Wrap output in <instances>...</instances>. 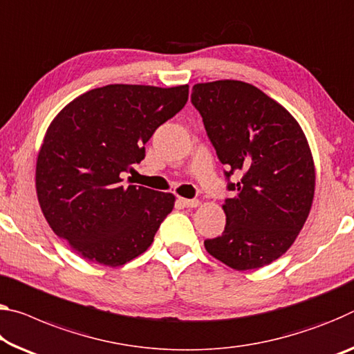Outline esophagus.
Segmentation results:
<instances>
[{
    "instance_id": "1",
    "label": "esophagus",
    "mask_w": 354,
    "mask_h": 354,
    "mask_svg": "<svg viewBox=\"0 0 354 354\" xmlns=\"http://www.w3.org/2000/svg\"><path fill=\"white\" fill-rule=\"evenodd\" d=\"M179 203H181L184 207H197L200 205L198 200H189V198H179Z\"/></svg>"
}]
</instances>
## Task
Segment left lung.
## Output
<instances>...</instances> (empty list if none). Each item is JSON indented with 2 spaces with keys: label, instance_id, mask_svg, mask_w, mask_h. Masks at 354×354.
Returning <instances> with one entry per match:
<instances>
[{
  "label": "left lung",
  "instance_id": "obj_1",
  "mask_svg": "<svg viewBox=\"0 0 354 354\" xmlns=\"http://www.w3.org/2000/svg\"><path fill=\"white\" fill-rule=\"evenodd\" d=\"M190 99L234 192L222 205L223 233L205 241L207 254L236 271L266 266L291 248L312 207L315 165L304 132L250 83H197ZM233 172L238 183H229Z\"/></svg>",
  "mask_w": 354,
  "mask_h": 354
}]
</instances>
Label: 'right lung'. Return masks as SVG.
<instances>
[{
	"label": "right lung",
	"instance_id": "obj_1",
	"mask_svg": "<svg viewBox=\"0 0 354 354\" xmlns=\"http://www.w3.org/2000/svg\"><path fill=\"white\" fill-rule=\"evenodd\" d=\"M187 97L189 85H106L56 115L37 154L36 190L48 225L75 254L116 268L153 244L175 195L126 187L121 176Z\"/></svg>",
	"mask_w": 354,
	"mask_h": 354
}]
</instances>
